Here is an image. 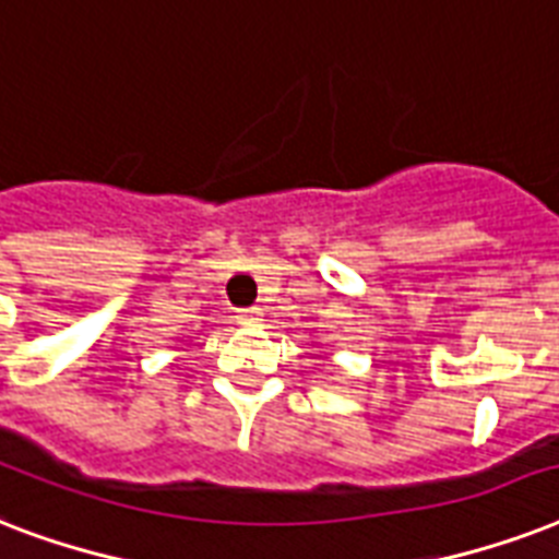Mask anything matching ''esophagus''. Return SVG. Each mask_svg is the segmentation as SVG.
Segmentation results:
<instances>
[{
    "label": "esophagus",
    "mask_w": 559,
    "mask_h": 559,
    "mask_svg": "<svg viewBox=\"0 0 559 559\" xmlns=\"http://www.w3.org/2000/svg\"><path fill=\"white\" fill-rule=\"evenodd\" d=\"M261 307H249V310H240V313H237V322L246 324V328H254V324L261 322Z\"/></svg>",
    "instance_id": "obj_1"
}]
</instances>
